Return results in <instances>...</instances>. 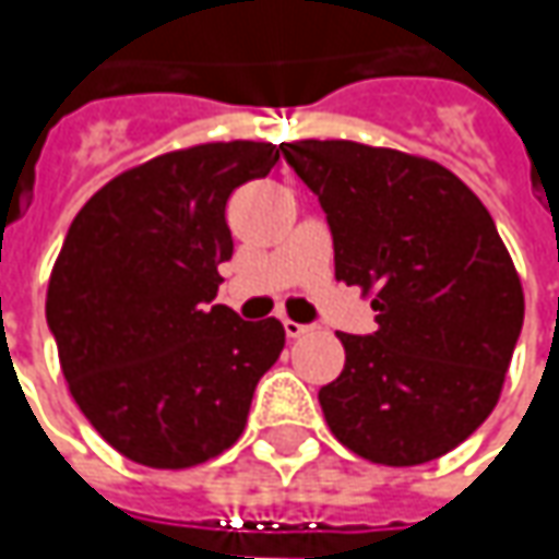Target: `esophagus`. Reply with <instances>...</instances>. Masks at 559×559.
I'll return each mask as SVG.
<instances>
[{
	"mask_svg": "<svg viewBox=\"0 0 559 559\" xmlns=\"http://www.w3.org/2000/svg\"><path fill=\"white\" fill-rule=\"evenodd\" d=\"M283 330L289 338H301L305 333H311V326L308 323H295V320H283Z\"/></svg>",
	"mask_w": 559,
	"mask_h": 559,
	"instance_id": "1",
	"label": "esophagus"
}]
</instances>
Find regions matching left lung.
I'll list each match as a JSON object with an SVG mask.
<instances>
[{"instance_id": "obj_1", "label": "left lung", "mask_w": 559, "mask_h": 559, "mask_svg": "<svg viewBox=\"0 0 559 559\" xmlns=\"http://www.w3.org/2000/svg\"><path fill=\"white\" fill-rule=\"evenodd\" d=\"M333 233L335 280L376 292L379 330L338 333L345 370L320 407L348 451L436 461L495 411L523 330V286L498 226L448 167L348 140L283 142Z\"/></svg>"}]
</instances>
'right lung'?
<instances>
[{"label":"right lung","instance_id":"add662e5","mask_svg":"<svg viewBox=\"0 0 559 559\" xmlns=\"http://www.w3.org/2000/svg\"><path fill=\"white\" fill-rule=\"evenodd\" d=\"M273 142H207L158 155L80 207L55 261L46 320L83 417L123 457L186 469L242 436L276 364V317L214 305L233 258L226 199L267 177Z\"/></svg>","mask_w":559,"mask_h":559}]
</instances>
